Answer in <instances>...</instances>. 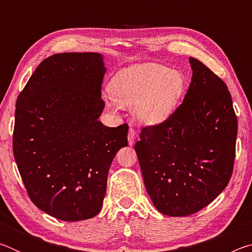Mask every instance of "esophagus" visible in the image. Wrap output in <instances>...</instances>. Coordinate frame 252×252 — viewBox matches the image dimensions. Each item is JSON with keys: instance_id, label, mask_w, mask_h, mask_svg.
Segmentation results:
<instances>
[{"instance_id": "1", "label": "esophagus", "mask_w": 252, "mask_h": 252, "mask_svg": "<svg viewBox=\"0 0 252 252\" xmlns=\"http://www.w3.org/2000/svg\"><path fill=\"white\" fill-rule=\"evenodd\" d=\"M134 140H135V132L132 127H130L129 132H127V142H129V146H133Z\"/></svg>"}]
</instances>
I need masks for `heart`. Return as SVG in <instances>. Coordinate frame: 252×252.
<instances>
[{
	"mask_svg": "<svg viewBox=\"0 0 252 252\" xmlns=\"http://www.w3.org/2000/svg\"><path fill=\"white\" fill-rule=\"evenodd\" d=\"M186 89V80L176 70L139 63L117 72L109 84L112 99L106 106L116 112L119 106L132 109L133 118L144 126H158L176 112Z\"/></svg>",
	"mask_w": 252,
	"mask_h": 252,
	"instance_id": "b5f03b06",
	"label": "heart"
}]
</instances>
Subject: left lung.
I'll list each match as a JSON object with an SVG mask.
<instances>
[{"label":"left lung","mask_w":252,"mask_h":252,"mask_svg":"<svg viewBox=\"0 0 252 252\" xmlns=\"http://www.w3.org/2000/svg\"><path fill=\"white\" fill-rule=\"evenodd\" d=\"M190 87L168 122L143 127L134 149L157 210L193 215L228 186L233 170L237 117L227 85L194 58Z\"/></svg>","instance_id":"obj_1"}]
</instances>
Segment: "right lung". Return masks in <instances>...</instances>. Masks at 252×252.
<instances>
[{
	"instance_id": "add662e5",
	"label": "right lung",
	"mask_w": 252,
	"mask_h": 252,
	"mask_svg": "<svg viewBox=\"0 0 252 252\" xmlns=\"http://www.w3.org/2000/svg\"><path fill=\"white\" fill-rule=\"evenodd\" d=\"M103 55L72 52L42 61L16 101L13 153L32 202L63 221L101 211L110 165L127 146L126 123L99 121Z\"/></svg>"
}]
</instances>
